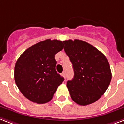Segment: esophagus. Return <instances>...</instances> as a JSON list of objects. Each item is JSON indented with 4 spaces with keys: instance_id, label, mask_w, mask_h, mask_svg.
<instances>
[{
    "instance_id": "1",
    "label": "esophagus",
    "mask_w": 124,
    "mask_h": 124,
    "mask_svg": "<svg viewBox=\"0 0 124 124\" xmlns=\"http://www.w3.org/2000/svg\"><path fill=\"white\" fill-rule=\"evenodd\" d=\"M62 76H63V77H64V78H66V72H65V71H64V72H63V73H62Z\"/></svg>"
}]
</instances>
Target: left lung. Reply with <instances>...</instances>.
I'll return each instance as SVG.
<instances>
[{"label": "left lung", "mask_w": 124, "mask_h": 124, "mask_svg": "<svg viewBox=\"0 0 124 124\" xmlns=\"http://www.w3.org/2000/svg\"><path fill=\"white\" fill-rule=\"evenodd\" d=\"M64 51L72 63L74 77L67 81L71 98L80 105L98 100L108 88L112 73L108 60L98 49L86 41H63Z\"/></svg>", "instance_id": "left-lung-1"}]
</instances>
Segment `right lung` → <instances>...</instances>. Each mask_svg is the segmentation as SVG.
<instances>
[{
  "mask_svg": "<svg viewBox=\"0 0 124 124\" xmlns=\"http://www.w3.org/2000/svg\"><path fill=\"white\" fill-rule=\"evenodd\" d=\"M63 49L62 41L46 39L28 48L18 58L14 79L25 98L39 104L47 103L53 98L64 80L56 71L54 58Z\"/></svg>",
  "mask_w": 124,
  "mask_h": 124,
  "instance_id": "right-lung-1",
  "label": "right lung"
}]
</instances>
